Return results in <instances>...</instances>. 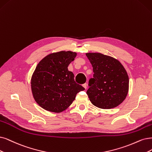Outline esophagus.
I'll list each match as a JSON object with an SVG mask.
<instances>
[{
    "instance_id": "1",
    "label": "esophagus",
    "mask_w": 152,
    "mask_h": 152,
    "mask_svg": "<svg viewBox=\"0 0 152 152\" xmlns=\"http://www.w3.org/2000/svg\"><path fill=\"white\" fill-rule=\"evenodd\" d=\"M83 87L85 88V89H87V84H86V83H85V84H84V85H83Z\"/></svg>"
}]
</instances>
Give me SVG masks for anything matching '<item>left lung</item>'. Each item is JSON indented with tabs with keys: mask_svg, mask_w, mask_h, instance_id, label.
<instances>
[{
	"mask_svg": "<svg viewBox=\"0 0 152 152\" xmlns=\"http://www.w3.org/2000/svg\"><path fill=\"white\" fill-rule=\"evenodd\" d=\"M93 66V77L86 91L93 104L102 109L116 107L126 98L129 78L119 61L101 53H86Z\"/></svg>",
	"mask_w": 152,
	"mask_h": 152,
	"instance_id": "obj_1",
	"label": "left lung"
}]
</instances>
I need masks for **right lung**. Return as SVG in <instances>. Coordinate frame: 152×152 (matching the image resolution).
Wrapping results in <instances>:
<instances>
[{
	"label": "right lung",
	"instance_id": "1",
	"mask_svg": "<svg viewBox=\"0 0 152 152\" xmlns=\"http://www.w3.org/2000/svg\"><path fill=\"white\" fill-rule=\"evenodd\" d=\"M76 54L71 51L50 54L36 66L31 78L32 93L43 109L60 113L71 104L77 93L85 89L75 82L74 74L67 69Z\"/></svg>",
	"mask_w": 152,
	"mask_h": 152
}]
</instances>
